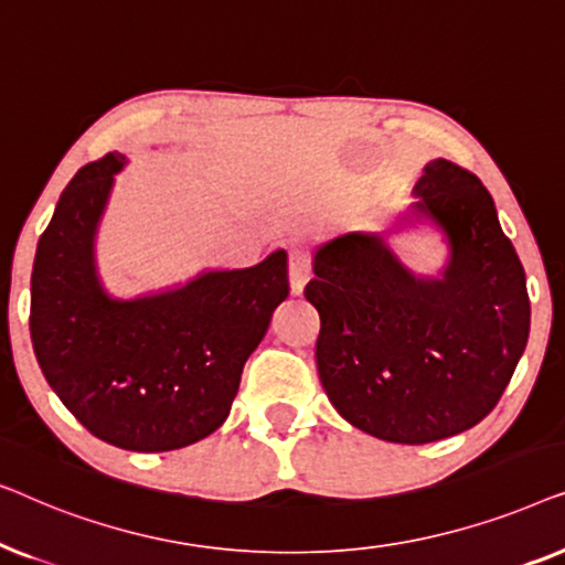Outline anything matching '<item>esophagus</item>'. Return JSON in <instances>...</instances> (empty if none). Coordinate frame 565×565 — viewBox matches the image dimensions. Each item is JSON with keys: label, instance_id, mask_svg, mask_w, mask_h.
<instances>
[{"label": "esophagus", "instance_id": "34e87169", "mask_svg": "<svg viewBox=\"0 0 565 565\" xmlns=\"http://www.w3.org/2000/svg\"><path fill=\"white\" fill-rule=\"evenodd\" d=\"M288 277H290V292L292 296H300L306 288V282L311 280V257L306 252H290V265H288Z\"/></svg>", "mask_w": 565, "mask_h": 565}]
</instances>
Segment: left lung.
<instances>
[{"mask_svg": "<svg viewBox=\"0 0 565 565\" xmlns=\"http://www.w3.org/2000/svg\"><path fill=\"white\" fill-rule=\"evenodd\" d=\"M414 215L445 231L443 277H416L377 234L316 249L306 300L321 319L316 365L352 427L427 445L476 427L512 381L530 337L522 262L489 190L447 159L424 167Z\"/></svg>", "mask_w": 565, "mask_h": 565, "instance_id": "left-lung-1", "label": "left lung"}]
</instances>
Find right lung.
<instances>
[{
    "instance_id": "obj_1",
    "label": "right lung",
    "mask_w": 565,
    "mask_h": 565,
    "mask_svg": "<svg viewBox=\"0 0 565 565\" xmlns=\"http://www.w3.org/2000/svg\"><path fill=\"white\" fill-rule=\"evenodd\" d=\"M122 164V153H107L61 192L35 252L30 339L45 381L92 435L134 452L180 450L226 422L244 362L288 298V254L157 296L110 298L95 234Z\"/></svg>"
}]
</instances>
